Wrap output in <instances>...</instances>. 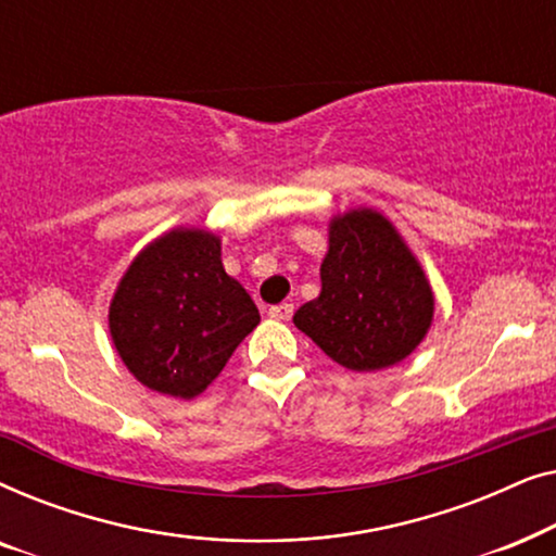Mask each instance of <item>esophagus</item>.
<instances>
[{"label": "esophagus", "instance_id": "1", "mask_svg": "<svg viewBox=\"0 0 556 556\" xmlns=\"http://www.w3.org/2000/svg\"><path fill=\"white\" fill-rule=\"evenodd\" d=\"M268 314L270 318H276V321H288V318L293 316V306L291 303H278V306H273Z\"/></svg>", "mask_w": 556, "mask_h": 556}]
</instances>
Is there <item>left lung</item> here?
I'll use <instances>...</instances> for the list:
<instances>
[{
	"instance_id": "obj_1",
	"label": "left lung",
	"mask_w": 556,
	"mask_h": 556,
	"mask_svg": "<svg viewBox=\"0 0 556 556\" xmlns=\"http://www.w3.org/2000/svg\"><path fill=\"white\" fill-rule=\"evenodd\" d=\"M432 316L430 280L390 217L354 207L329 219L321 293L295 311V329L341 367L379 371L420 346Z\"/></svg>"
}]
</instances>
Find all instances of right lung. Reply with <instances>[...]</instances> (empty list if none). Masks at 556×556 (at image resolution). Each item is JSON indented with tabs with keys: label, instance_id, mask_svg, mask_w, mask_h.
Wrapping results in <instances>:
<instances>
[{
	"label": "right lung",
	"instance_id": "obj_1",
	"mask_svg": "<svg viewBox=\"0 0 556 556\" xmlns=\"http://www.w3.org/2000/svg\"><path fill=\"white\" fill-rule=\"evenodd\" d=\"M257 306L223 265V240L174 227L139 250L109 306V331L126 369L166 397L194 400L215 382Z\"/></svg>",
	"mask_w": 556,
	"mask_h": 556
}]
</instances>
